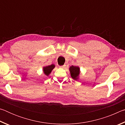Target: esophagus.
<instances>
[{
	"mask_svg": "<svg viewBox=\"0 0 125 125\" xmlns=\"http://www.w3.org/2000/svg\"><path fill=\"white\" fill-rule=\"evenodd\" d=\"M64 67H65V65H62V66H59V67H60V68H64Z\"/></svg>",
	"mask_w": 125,
	"mask_h": 125,
	"instance_id": "1",
	"label": "esophagus"
}]
</instances>
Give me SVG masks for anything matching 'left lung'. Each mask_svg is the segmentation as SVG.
<instances>
[{
    "label": "left lung",
    "instance_id": "obj_1",
    "mask_svg": "<svg viewBox=\"0 0 125 125\" xmlns=\"http://www.w3.org/2000/svg\"><path fill=\"white\" fill-rule=\"evenodd\" d=\"M69 71H70L71 75L72 78L74 79L77 80L80 73L79 68L78 67L72 65V66L69 68Z\"/></svg>",
    "mask_w": 125,
    "mask_h": 125
}]
</instances>
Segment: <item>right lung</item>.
I'll use <instances>...</instances> for the list:
<instances>
[{
  "mask_svg": "<svg viewBox=\"0 0 125 125\" xmlns=\"http://www.w3.org/2000/svg\"><path fill=\"white\" fill-rule=\"evenodd\" d=\"M55 67V65L54 64H51L50 65H48V66H46L45 67H43V72L45 73V74L46 75H48L53 70V69Z\"/></svg>",
  "mask_w": 125,
  "mask_h": 125,
  "instance_id": "right-lung-1",
  "label": "right lung"
}]
</instances>
